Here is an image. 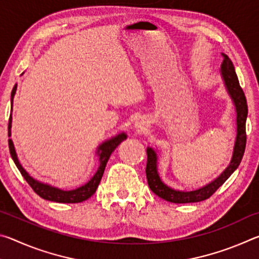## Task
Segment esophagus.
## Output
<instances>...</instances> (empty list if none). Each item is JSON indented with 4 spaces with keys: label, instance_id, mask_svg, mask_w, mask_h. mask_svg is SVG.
I'll list each match as a JSON object with an SVG mask.
<instances>
[{
    "label": "esophagus",
    "instance_id": "1",
    "mask_svg": "<svg viewBox=\"0 0 259 259\" xmlns=\"http://www.w3.org/2000/svg\"><path fill=\"white\" fill-rule=\"evenodd\" d=\"M135 126H136V128H137V129H139V130H143V129H145L146 123H145V121H144L143 119H138L137 121H136Z\"/></svg>",
    "mask_w": 259,
    "mask_h": 259
}]
</instances>
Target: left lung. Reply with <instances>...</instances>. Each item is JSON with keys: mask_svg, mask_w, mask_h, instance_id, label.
<instances>
[{"mask_svg": "<svg viewBox=\"0 0 259 259\" xmlns=\"http://www.w3.org/2000/svg\"><path fill=\"white\" fill-rule=\"evenodd\" d=\"M223 64H222V75L224 78L225 84L229 91L230 96L233 99L235 108H236V139L234 144L233 150V156H232L231 163L225 169L221 176L213 182L208 184L200 190L192 191V192H181L175 191L162 183L159 177L156 169V153L151 147L146 148L147 153V163H146V177L148 186L152 190V192L160 196L161 199L172 203H192V202H200V201L207 200L211 196L214 192H216L223 184H224L232 174L238 168L241 160H242L244 150H245V143H247V134H245V121H247L248 115V105L247 99H245L244 93L242 88L240 87L239 78L236 76L235 69L233 64H232L231 59L226 55L223 54Z\"/></svg>", "mask_w": 259, "mask_h": 259, "instance_id": "left-lung-1", "label": "left lung"}]
</instances>
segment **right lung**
<instances>
[{
	"instance_id": "add662e5",
	"label": "right lung",
	"mask_w": 259,
	"mask_h": 259,
	"mask_svg": "<svg viewBox=\"0 0 259 259\" xmlns=\"http://www.w3.org/2000/svg\"><path fill=\"white\" fill-rule=\"evenodd\" d=\"M16 90H17V84L14 87V89H12V93H11V109H12V102H14V96L16 94ZM11 121H12V117L10 114V117H9V125H8L9 137L11 136ZM125 138H126L125 134H120L115 136L114 138L107 140V142L103 143L102 145L98 147V151H97L99 155V162H100L97 172L95 174V176L91 178L85 185H83L73 191H61L59 188L52 187L50 185H47V184L35 181V179H33L27 172H26V170L19 163L18 157H17L16 151H15L14 143H12L11 139H9V150H10L11 157L16 163L17 168L19 169V171L21 175H23L25 181L28 183V185L33 188V191L36 193L37 195H40L41 198L46 200L54 201V202L78 203V202H82V201H85L87 199H89L90 196L96 192V190H97L99 183L102 181L105 166H106L109 156H111L112 152L119 146V144L121 142H123Z\"/></svg>"
}]
</instances>
